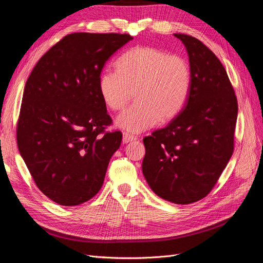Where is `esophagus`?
Listing matches in <instances>:
<instances>
[{
	"label": "esophagus",
	"mask_w": 263,
	"mask_h": 263,
	"mask_svg": "<svg viewBox=\"0 0 263 263\" xmlns=\"http://www.w3.org/2000/svg\"><path fill=\"white\" fill-rule=\"evenodd\" d=\"M136 139H137L136 136H133V135H130L128 133L123 134V142H124V144H128V142H132V141L136 140Z\"/></svg>",
	"instance_id": "obj_1"
}]
</instances>
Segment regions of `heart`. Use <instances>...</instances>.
<instances>
[{
  "instance_id": "heart-1",
  "label": "heart",
  "mask_w": 263,
  "mask_h": 263,
  "mask_svg": "<svg viewBox=\"0 0 263 263\" xmlns=\"http://www.w3.org/2000/svg\"><path fill=\"white\" fill-rule=\"evenodd\" d=\"M117 71H104L99 90L104 104L117 112L137 102L116 119L126 132L140 133L176 117L184 107L192 77L185 59L153 47H135L116 61Z\"/></svg>"
}]
</instances>
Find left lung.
<instances>
[{"instance_id": "obj_1", "label": "left lung", "mask_w": 263, "mask_h": 263, "mask_svg": "<svg viewBox=\"0 0 263 263\" xmlns=\"http://www.w3.org/2000/svg\"><path fill=\"white\" fill-rule=\"evenodd\" d=\"M184 45L192 85L184 107L144 138L142 173L165 201L190 204L208 195L234 151L238 104L226 70L195 37L174 34Z\"/></svg>"}]
</instances>
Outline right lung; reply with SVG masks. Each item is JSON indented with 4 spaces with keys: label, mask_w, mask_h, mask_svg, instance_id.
I'll list each match as a JSON object with an SVG mask.
<instances>
[{
    "label": "right lung",
    "mask_w": 263,
    "mask_h": 263,
    "mask_svg": "<svg viewBox=\"0 0 263 263\" xmlns=\"http://www.w3.org/2000/svg\"><path fill=\"white\" fill-rule=\"evenodd\" d=\"M130 41L128 34H70L31 71L23 93L17 146L36 185L54 203L82 204L103 185L123 135L103 134L112 118L99 80L105 62Z\"/></svg>",
    "instance_id": "obj_1"
}]
</instances>
